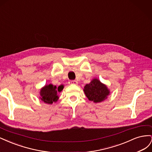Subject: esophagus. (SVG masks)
<instances>
[{
    "mask_svg": "<svg viewBox=\"0 0 152 152\" xmlns=\"http://www.w3.org/2000/svg\"><path fill=\"white\" fill-rule=\"evenodd\" d=\"M69 84H77L78 82L77 80H70L68 82Z\"/></svg>",
    "mask_w": 152,
    "mask_h": 152,
    "instance_id": "1",
    "label": "esophagus"
}]
</instances>
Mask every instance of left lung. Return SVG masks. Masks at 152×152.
<instances>
[{"mask_svg":"<svg viewBox=\"0 0 152 152\" xmlns=\"http://www.w3.org/2000/svg\"><path fill=\"white\" fill-rule=\"evenodd\" d=\"M84 91L89 100L94 103L103 102L110 93L107 86L96 79L92 80L90 84H86Z\"/></svg>","mask_w":152,"mask_h":152,"instance_id":"left-lung-1","label":"left lung"}]
</instances>
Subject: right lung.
Returning a JSON list of instances; mask_svg holds the SVG:
<instances>
[{
  "mask_svg": "<svg viewBox=\"0 0 152 152\" xmlns=\"http://www.w3.org/2000/svg\"><path fill=\"white\" fill-rule=\"evenodd\" d=\"M63 86L61 85L58 87L53 84L45 86L40 91L41 100L45 103L52 104L53 102H56L58 99V93L61 92L63 89Z\"/></svg>",
  "mask_w": 152,
  "mask_h": 152,
  "instance_id": "1",
  "label": "right lung"
}]
</instances>
